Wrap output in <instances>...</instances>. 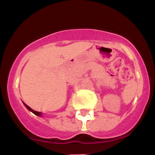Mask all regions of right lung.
<instances>
[{"instance_id":"obj_1","label":"right lung","mask_w":155,"mask_h":155,"mask_svg":"<svg viewBox=\"0 0 155 155\" xmlns=\"http://www.w3.org/2000/svg\"><path fill=\"white\" fill-rule=\"evenodd\" d=\"M25 104V106H26V108H28V109L29 110V111H31V112H33V113L34 114L37 115V116H41V112H38V111H34V110H33V109H32L31 108H30L29 106H28V105H26L25 104Z\"/></svg>"}]
</instances>
